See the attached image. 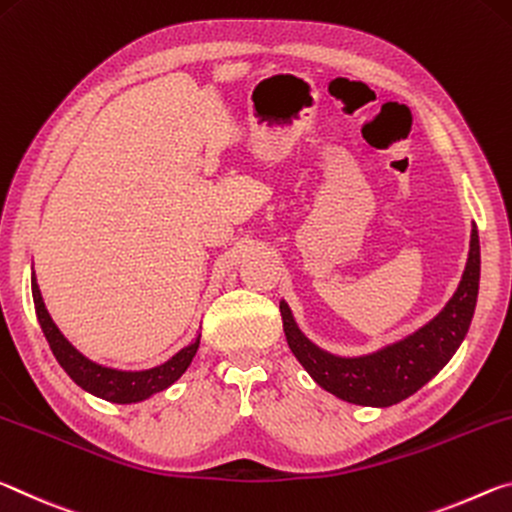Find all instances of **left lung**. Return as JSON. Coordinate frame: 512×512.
<instances>
[{
    "instance_id": "8db88e82",
    "label": "left lung",
    "mask_w": 512,
    "mask_h": 512,
    "mask_svg": "<svg viewBox=\"0 0 512 512\" xmlns=\"http://www.w3.org/2000/svg\"><path fill=\"white\" fill-rule=\"evenodd\" d=\"M479 279L481 245L479 231L472 226L467 265L454 297L431 322L406 338L363 356L333 354L306 338L292 317L290 306L281 299L283 331L292 354L320 388L349 404L388 408L415 395L456 354L472 324Z\"/></svg>"
}]
</instances>
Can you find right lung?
I'll return each instance as SVG.
<instances>
[{"label": "right lung", "mask_w": 512, "mask_h": 512, "mask_svg": "<svg viewBox=\"0 0 512 512\" xmlns=\"http://www.w3.org/2000/svg\"><path fill=\"white\" fill-rule=\"evenodd\" d=\"M31 292L33 304H36L40 329H43L58 365L63 367L67 376H70L79 388L99 399L113 401V404H138V401L154 397L156 392L167 390L174 381L181 379L199 349L201 335H197L190 345L179 349L172 358H167L165 363L149 367V370H117V367L95 363V360L83 356L54 324L52 315H49L43 301V295H40L36 272H31Z\"/></svg>", "instance_id": "1"}]
</instances>
